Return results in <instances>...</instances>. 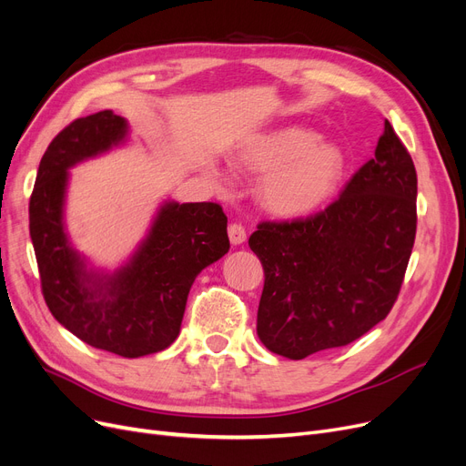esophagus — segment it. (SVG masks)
<instances>
[{"instance_id": "esophagus-1", "label": "esophagus", "mask_w": 466, "mask_h": 466, "mask_svg": "<svg viewBox=\"0 0 466 466\" xmlns=\"http://www.w3.org/2000/svg\"><path fill=\"white\" fill-rule=\"evenodd\" d=\"M228 238H230V244L232 246H239L244 244L246 241V228L238 225V222H234V225L228 227Z\"/></svg>"}]
</instances>
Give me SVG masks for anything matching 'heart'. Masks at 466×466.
Masks as SVG:
<instances>
[{
  "label": "heart",
  "mask_w": 466,
  "mask_h": 466,
  "mask_svg": "<svg viewBox=\"0 0 466 466\" xmlns=\"http://www.w3.org/2000/svg\"><path fill=\"white\" fill-rule=\"evenodd\" d=\"M238 169L262 173V206L279 217H305L328 204L347 171V156L307 127H281L251 138L234 156ZM227 180V177H222Z\"/></svg>",
  "instance_id": "b5f03b06"
}]
</instances>
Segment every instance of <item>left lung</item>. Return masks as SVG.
<instances>
[{
  "label": "left lung",
  "instance_id": "obj_1",
  "mask_svg": "<svg viewBox=\"0 0 466 466\" xmlns=\"http://www.w3.org/2000/svg\"><path fill=\"white\" fill-rule=\"evenodd\" d=\"M417 230L413 159L384 119L375 157L340 198L309 218L262 222L249 238L265 268L257 335L302 360L345 347L387 318Z\"/></svg>",
  "mask_w": 466,
  "mask_h": 466
}]
</instances>
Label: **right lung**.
<instances>
[{
  "label": "right lung",
  "mask_w": 466,
  "mask_h": 466,
  "mask_svg": "<svg viewBox=\"0 0 466 466\" xmlns=\"http://www.w3.org/2000/svg\"><path fill=\"white\" fill-rule=\"evenodd\" d=\"M129 140L126 117H79L46 150L30 198V238L47 307L87 345L124 358L167 349L178 337L198 274L230 249L227 215L211 201L164 199L147 236L116 270L96 268L66 228L70 169Z\"/></svg>",
  "instance_id": "add662e5"
}]
</instances>
